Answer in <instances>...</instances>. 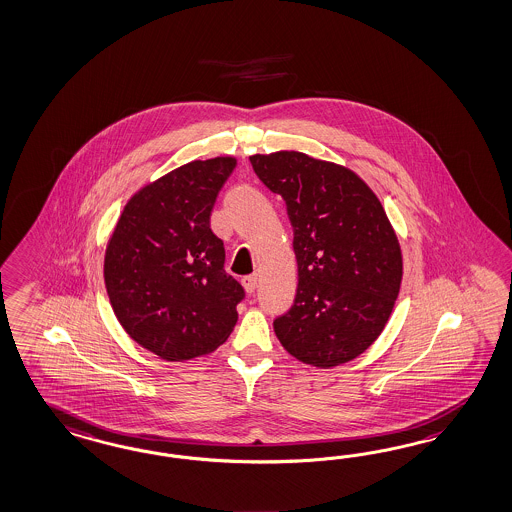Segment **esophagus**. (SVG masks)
Returning a JSON list of instances; mask_svg holds the SVG:
<instances>
[{
  "mask_svg": "<svg viewBox=\"0 0 512 512\" xmlns=\"http://www.w3.org/2000/svg\"><path fill=\"white\" fill-rule=\"evenodd\" d=\"M258 273H252V275H247V277H243V286H245V290L247 292L252 293L256 288H258Z\"/></svg>",
  "mask_w": 512,
  "mask_h": 512,
  "instance_id": "obj_1",
  "label": "esophagus"
}]
</instances>
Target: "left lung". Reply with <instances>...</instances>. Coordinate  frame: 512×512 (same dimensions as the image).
<instances>
[{"label":"left lung","instance_id":"8db88e82","mask_svg":"<svg viewBox=\"0 0 512 512\" xmlns=\"http://www.w3.org/2000/svg\"><path fill=\"white\" fill-rule=\"evenodd\" d=\"M250 162L284 198L293 228L297 295L275 335L305 365L350 363L395 308L404 271L395 228L374 190L342 164L288 149Z\"/></svg>","mask_w":512,"mask_h":512}]
</instances>
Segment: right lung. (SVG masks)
I'll list each match as a JSON object with an SVG mask.
<instances>
[{"label":"right lung","instance_id":"1","mask_svg":"<svg viewBox=\"0 0 512 512\" xmlns=\"http://www.w3.org/2000/svg\"><path fill=\"white\" fill-rule=\"evenodd\" d=\"M237 159L192 161L149 181L123 207L104 252L117 322L164 361L217 350L237 323L241 284L224 273L209 217Z\"/></svg>","mask_w":512,"mask_h":512}]
</instances>
